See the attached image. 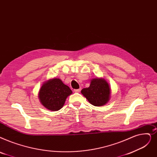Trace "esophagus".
I'll return each mask as SVG.
<instances>
[{
	"instance_id": "34e87169",
	"label": "esophagus",
	"mask_w": 157,
	"mask_h": 157,
	"mask_svg": "<svg viewBox=\"0 0 157 157\" xmlns=\"http://www.w3.org/2000/svg\"><path fill=\"white\" fill-rule=\"evenodd\" d=\"M80 91H81L80 88H79V89H75V90H74V92H76V93H78V92H79Z\"/></svg>"
}]
</instances>
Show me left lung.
<instances>
[{"label": "left lung", "instance_id": "8db88e82", "mask_svg": "<svg viewBox=\"0 0 157 157\" xmlns=\"http://www.w3.org/2000/svg\"><path fill=\"white\" fill-rule=\"evenodd\" d=\"M81 92L91 105L102 106L110 101L111 88L105 79L97 78L91 79L90 86L83 88Z\"/></svg>", "mask_w": 157, "mask_h": 157}]
</instances>
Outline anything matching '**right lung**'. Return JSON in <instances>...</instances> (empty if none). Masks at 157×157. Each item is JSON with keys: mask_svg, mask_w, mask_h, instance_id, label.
<instances>
[{"mask_svg": "<svg viewBox=\"0 0 157 157\" xmlns=\"http://www.w3.org/2000/svg\"><path fill=\"white\" fill-rule=\"evenodd\" d=\"M72 91L59 78L47 80L42 84L38 97L45 108L51 111H58L62 108L68 96Z\"/></svg>", "mask_w": 157, "mask_h": 157, "instance_id": "add662e5", "label": "right lung"}]
</instances>
